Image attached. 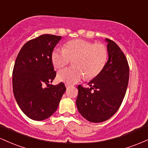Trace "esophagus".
Instances as JSON below:
<instances>
[{"mask_svg":"<svg viewBox=\"0 0 148 148\" xmlns=\"http://www.w3.org/2000/svg\"><path fill=\"white\" fill-rule=\"evenodd\" d=\"M71 86H72V85L68 84H65V86H66V88H69V87H70Z\"/></svg>","mask_w":148,"mask_h":148,"instance_id":"1","label":"esophagus"}]
</instances>
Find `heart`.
Here are the masks:
<instances>
[{
    "label": "heart",
    "mask_w": 148,
    "mask_h": 148,
    "mask_svg": "<svg viewBox=\"0 0 148 148\" xmlns=\"http://www.w3.org/2000/svg\"><path fill=\"white\" fill-rule=\"evenodd\" d=\"M107 56V49L102 44L77 39L66 43L64 49H54L51 59L57 68H62L73 60L74 67L61 69L58 73V79L66 84H74L84 76L88 79L97 76L106 64Z\"/></svg>",
    "instance_id": "heart-1"
}]
</instances>
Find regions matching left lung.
I'll use <instances>...</instances> for the list:
<instances>
[{
    "label": "left lung",
    "mask_w": 148,
    "mask_h": 148,
    "mask_svg": "<svg viewBox=\"0 0 148 148\" xmlns=\"http://www.w3.org/2000/svg\"><path fill=\"white\" fill-rule=\"evenodd\" d=\"M105 41L108 59L102 70L88 83L90 88L78 86V111L91 123L106 121L118 111L130 77V67L123 51L109 39Z\"/></svg>",
    "instance_id": "obj_1"
}]
</instances>
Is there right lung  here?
Returning <instances> with one entry per match:
<instances>
[{
  "label": "right lung",
  "mask_w": 148,
  "mask_h": 148,
  "mask_svg": "<svg viewBox=\"0 0 148 148\" xmlns=\"http://www.w3.org/2000/svg\"><path fill=\"white\" fill-rule=\"evenodd\" d=\"M61 36L42 35L27 42L18 53L12 72L13 92L23 113L41 121L56 111L66 90L63 83L49 84L56 76L51 55Z\"/></svg>",
  "instance_id": "right-lung-1"
}]
</instances>
